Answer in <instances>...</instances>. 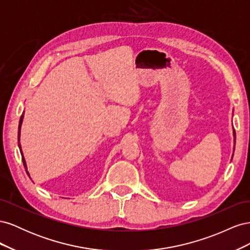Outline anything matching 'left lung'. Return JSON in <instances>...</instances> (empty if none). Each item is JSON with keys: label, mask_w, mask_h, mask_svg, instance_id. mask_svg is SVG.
I'll use <instances>...</instances> for the list:
<instances>
[{"label": "left lung", "mask_w": 250, "mask_h": 250, "mask_svg": "<svg viewBox=\"0 0 250 250\" xmlns=\"http://www.w3.org/2000/svg\"><path fill=\"white\" fill-rule=\"evenodd\" d=\"M232 135H233V144H236V132H234V129L232 131ZM233 151H234V146H233ZM232 158V156H231Z\"/></svg>", "instance_id": "left-lung-1"}]
</instances>
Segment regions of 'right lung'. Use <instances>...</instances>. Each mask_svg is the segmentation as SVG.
<instances>
[{
  "label": "right lung",
  "mask_w": 250,
  "mask_h": 250,
  "mask_svg": "<svg viewBox=\"0 0 250 250\" xmlns=\"http://www.w3.org/2000/svg\"><path fill=\"white\" fill-rule=\"evenodd\" d=\"M24 113V112H22ZM22 120H24V115H21V119H20V123H19V132H18V142H19V148H20V151H21V160H22V163H24V166H25V169H26V172L30 177V174L28 172V169H27V164H26V160L24 157V154H22V150H21V143H20V139H21V124H22Z\"/></svg>",
  "instance_id": "obj_1"
}]
</instances>
